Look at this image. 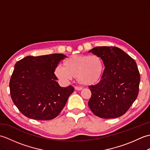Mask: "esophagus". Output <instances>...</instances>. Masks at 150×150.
<instances>
[{
    "mask_svg": "<svg viewBox=\"0 0 150 150\" xmlns=\"http://www.w3.org/2000/svg\"><path fill=\"white\" fill-rule=\"evenodd\" d=\"M82 88L81 87H78V86H75V90H77V91H81L82 90Z\"/></svg>",
    "mask_w": 150,
    "mask_h": 150,
    "instance_id": "obj_1",
    "label": "esophagus"
}]
</instances>
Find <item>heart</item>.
<instances>
[{
  "label": "heart",
  "instance_id": "obj_1",
  "mask_svg": "<svg viewBox=\"0 0 150 150\" xmlns=\"http://www.w3.org/2000/svg\"><path fill=\"white\" fill-rule=\"evenodd\" d=\"M103 71V62L98 56L74 55L64 60L63 67L57 66L55 74L63 82L76 77L79 84L91 86L100 80Z\"/></svg>",
  "mask_w": 150,
  "mask_h": 150
}]
</instances>
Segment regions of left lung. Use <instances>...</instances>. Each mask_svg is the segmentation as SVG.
Returning a JSON list of instances; mask_svg holds the SVG:
<instances>
[{"label":"left lung","instance_id":"1","mask_svg":"<svg viewBox=\"0 0 150 150\" xmlns=\"http://www.w3.org/2000/svg\"><path fill=\"white\" fill-rule=\"evenodd\" d=\"M89 52L99 57L105 66L99 82L89 86V107L103 119L123 115L139 94L141 76L135 61L117 47H96Z\"/></svg>","mask_w":150,"mask_h":150}]
</instances>
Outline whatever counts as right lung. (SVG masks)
Returning a JSON list of instances; mask_svg holds the SVG:
<instances>
[{"mask_svg":"<svg viewBox=\"0 0 150 150\" xmlns=\"http://www.w3.org/2000/svg\"><path fill=\"white\" fill-rule=\"evenodd\" d=\"M66 57L61 53L28 56L16 62L9 90L14 104L24 116L47 120L59 115L74 91L71 85L60 87L54 73Z\"/></svg>","mask_w":150,"mask_h":150,"instance_id":"right-lung-1","label":"right lung"}]
</instances>
